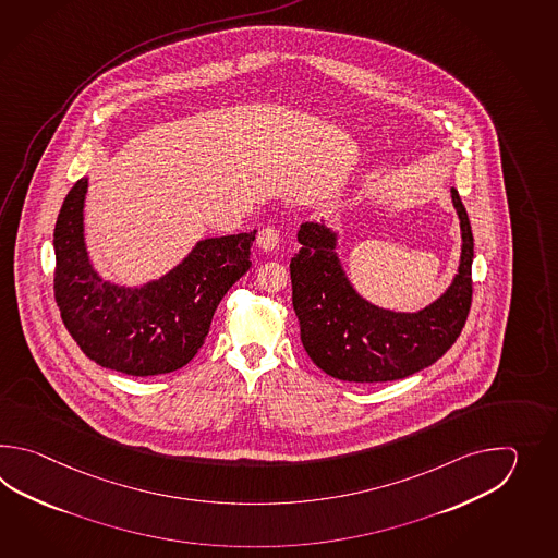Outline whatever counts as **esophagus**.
Here are the masks:
<instances>
[{
	"label": "esophagus",
	"mask_w": 558,
	"mask_h": 558,
	"mask_svg": "<svg viewBox=\"0 0 558 558\" xmlns=\"http://www.w3.org/2000/svg\"><path fill=\"white\" fill-rule=\"evenodd\" d=\"M257 247L265 251V253H271V251L277 250L279 247V233H277V229H274V227L262 229L259 235H257Z\"/></svg>",
	"instance_id": "1"
}]
</instances>
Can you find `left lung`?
<instances>
[{
	"label": "left lung",
	"instance_id": "1",
	"mask_svg": "<svg viewBox=\"0 0 558 558\" xmlns=\"http://www.w3.org/2000/svg\"><path fill=\"white\" fill-rule=\"evenodd\" d=\"M452 205L461 223V257L451 284L427 307L395 311L361 295L339 257L341 233L325 223H303L301 250L291 259L293 308L311 361L335 379L383 383L404 379L433 365L461 335L471 308L474 243L457 190Z\"/></svg>",
	"mask_w": 558,
	"mask_h": 558
}]
</instances>
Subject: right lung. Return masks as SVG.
<instances>
[{
	"label": "right lung",
	"mask_w": 558,
	"mask_h": 558,
	"mask_svg": "<svg viewBox=\"0 0 558 558\" xmlns=\"http://www.w3.org/2000/svg\"><path fill=\"white\" fill-rule=\"evenodd\" d=\"M87 178L61 205L53 231L56 301L68 331L101 367L133 377L187 365L205 343L215 308L250 271L255 233L197 241L166 275L121 284L95 269L85 243Z\"/></svg>",
	"instance_id": "obj_1"
}]
</instances>
